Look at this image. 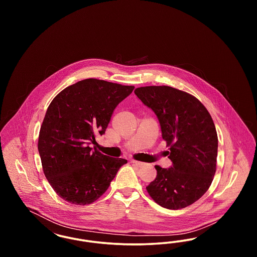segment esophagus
Here are the masks:
<instances>
[{"instance_id": "esophagus-1", "label": "esophagus", "mask_w": 257, "mask_h": 257, "mask_svg": "<svg viewBox=\"0 0 257 257\" xmlns=\"http://www.w3.org/2000/svg\"><path fill=\"white\" fill-rule=\"evenodd\" d=\"M131 163L136 166V167H139V168H142V167H144V163H142V162H139V161H136V160H132L131 161Z\"/></svg>"}]
</instances>
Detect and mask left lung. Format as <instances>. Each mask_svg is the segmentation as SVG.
<instances>
[{"label":"left lung","mask_w":257,"mask_h":257,"mask_svg":"<svg viewBox=\"0 0 257 257\" xmlns=\"http://www.w3.org/2000/svg\"><path fill=\"white\" fill-rule=\"evenodd\" d=\"M135 94L157 115L172 162L169 169L155 166L157 176L147 192L162 207H187L207 192L216 172L213 119L198 99L171 86L138 87Z\"/></svg>","instance_id":"8db88e82"}]
</instances>
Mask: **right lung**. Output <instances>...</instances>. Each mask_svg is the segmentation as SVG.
I'll use <instances>...</instances> for the list:
<instances>
[{
    "mask_svg": "<svg viewBox=\"0 0 257 257\" xmlns=\"http://www.w3.org/2000/svg\"><path fill=\"white\" fill-rule=\"evenodd\" d=\"M135 86L86 79L53 99L38 137L43 172L62 199L77 205L94 202L109 188L127 160L92 148L105 134L115 107Z\"/></svg>",
    "mask_w": 257,
    "mask_h": 257,
    "instance_id": "obj_1",
    "label": "right lung"
}]
</instances>
